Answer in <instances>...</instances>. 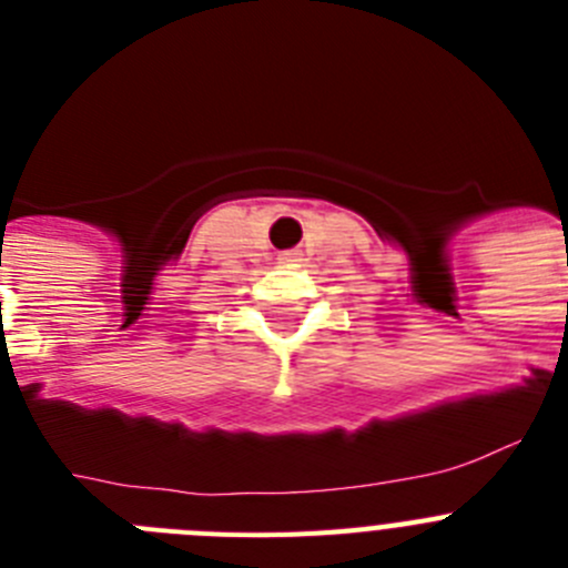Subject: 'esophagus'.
Here are the masks:
<instances>
[{
    "label": "esophagus",
    "instance_id": "esophagus-1",
    "mask_svg": "<svg viewBox=\"0 0 568 568\" xmlns=\"http://www.w3.org/2000/svg\"><path fill=\"white\" fill-rule=\"evenodd\" d=\"M278 261L281 264H293V261H298V253H295V250H287V253L278 255Z\"/></svg>",
    "mask_w": 568,
    "mask_h": 568
}]
</instances>
